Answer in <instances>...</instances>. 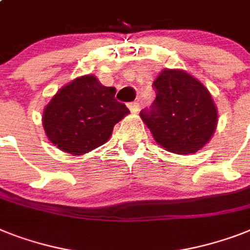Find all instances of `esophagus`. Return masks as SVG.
<instances>
[{
	"label": "esophagus",
	"mask_w": 250,
	"mask_h": 250,
	"mask_svg": "<svg viewBox=\"0 0 250 250\" xmlns=\"http://www.w3.org/2000/svg\"><path fill=\"white\" fill-rule=\"evenodd\" d=\"M128 107H129V110H131L132 113H139V111H140V104H139V103H131V104H128Z\"/></svg>",
	"instance_id": "34e87169"
}]
</instances>
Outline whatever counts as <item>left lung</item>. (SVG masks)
Masks as SVG:
<instances>
[{"instance_id": "left-lung-1", "label": "left lung", "mask_w": 250, "mask_h": 250, "mask_svg": "<svg viewBox=\"0 0 250 250\" xmlns=\"http://www.w3.org/2000/svg\"><path fill=\"white\" fill-rule=\"evenodd\" d=\"M153 86L157 97L140 115L158 145L188 155L209 143L218 113L208 88L181 69H163Z\"/></svg>"}]
</instances>
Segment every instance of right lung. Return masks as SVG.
<instances>
[{
    "instance_id": "obj_1",
    "label": "right lung",
    "mask_w": 250,
    "mask_h": 250,
    "mask_svg": "<svg viewBox=\"0 0 250 250\" xmlns=\"http://www.w3.org/2000/svg\"><path fill=\"white\" fill-rule=\"evenodd\" d=\"M114 87L92 74L78 77L55 93L43 110L47 139L64 153L83 155L110 139L114 125L128 114L115 100Z\"/></svg>"
}]
</instances>
